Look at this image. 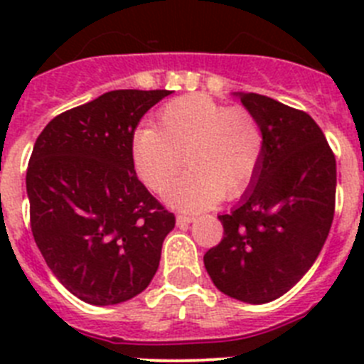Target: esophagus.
<instances>
[{"label":"esophagus","instance_id":"34e87169","mask_svg":"<svg viewBox=\"0 0 364 364\" xmlns=\"http://www.w3.org/2000/svg\"><path fill=\"white\" fill-rule=\"evenodd\" d=\"M193 220H195V217H191V215H178V217H176V224H178V226H188Z\"/></svg>","mask_w":364,"mask_h":364}]
</instances>
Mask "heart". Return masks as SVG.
Listing matches in <instances>:
<instances>
[{
	"instance_id": "obj_1",
	"label": "heart",
	"mask_w": 364,
	"mask_h": 364,
	"mask_svg": "<svg viewBox=\"0 0 364 364\" xmlns=\"http://www.w3.org/2000/svg\"><path fill=\"white\" fill-rule=\"evenodd\" d=\"M264 146V131L252 111L195 92L164 105L156 129L136 131L133 162L140 180L154 193L166 191L188 164L191 171L169 189L167 202L198 211L222 197H237L252 184Z\"/></svg>"
}]
</instances>
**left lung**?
Listing matches in <instances>:
<instances>
[{"label":"left lung","mask_w":364,"mask_h":364,"mask_svg":"<svg viewBox=\"0 0 364 364\" xmlns=\"http://www.w3.org/2000/svg\"><path fill=\"white\" fill-rule=\"evenodd\" d=\"M264 131L262 164L240 204L218 215L224 237L204 255L222 294L250 304L275 301L311 268L336 211V156L304 111L239 92Z\"/></svg>","instance_id":"left-lung-1"}]
</instances>
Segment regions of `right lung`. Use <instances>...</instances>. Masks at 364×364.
<instances>
[{
  "label": "right lung",
  "mask_w": 364,
  "mask_h": 364,
  "mask_svg": "<svg viewBox=\"0 0 364 364\" xmlns=\"http://www.w3.org/2000/svg\"><path fill=\"white\" fill-rule=\"evenodd\" d=\"M167 95L105 92L53 118L32 149L27 195L36 246L58 281L95 306L142 294L175 228L133 162L138 122Z\"/></svg>",
  "instance_id": "obj_1"
}]
</instances>
